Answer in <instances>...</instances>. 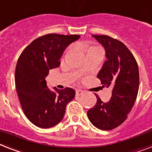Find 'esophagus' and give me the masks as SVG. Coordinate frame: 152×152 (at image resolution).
<instances>
[{"instance_id":"34e87169","label":"esophagus","mask_w":152,"mask_h":152,"mask_svg":"<svg viewBox=\"0 0 152 152\" xmlns=\"http://www.w3.org/2000/svg\"><path fill=\"white\" fill-rule=\"evenodd\" d=\"M83 94V91H81V90H76V94L77 96H80L82 95Z\"/></svg>"}]
</instances>
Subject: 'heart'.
<instances>
[{
    "label": "heart",
    "mask_w": 152,
    "mask_h": 152,
    "mask_svg": "<svg viewBox=\"0 0 152 152\" xmlns=\"http://www.w3.org/2000/svg\"><path fill=\"white\" fill-rule=\"evenodd\" d=\"M94 48H90V49H89V50H91V49H94Z\"/></svg>",
    "instance_id": "obj_1"
}]
</instances>
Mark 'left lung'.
<instances>
[{
	"mask_svg": "<svg viewBox=\"0 0 152 152\" xmlns=\"http://www.w3.org/2000/svg\"><path fill=\"white\" fill-rule=\"evenodd\" d=\"M105 50L107 60L97 73L103 87H112L109 102L98 95L97 103L89 109L87 116L95 127L109 130L119 126L127 118L137 99L139 89V69L136 59L125 44L105 35H92Z\"/></svg>",
	"mask_w": 152,
	"mask_h": 152,
	"instance_id": "obj_1",
	"label": "left lung"
}]
</instances>
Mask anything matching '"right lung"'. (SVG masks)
Masks as SVG:
<instances>
[{
	"label": "right lung",
	"instance_id": "right-lung-1",
	"mask_svg": "<svg viewBox=\"0 0 152 152\" xmlns=\"http://www.w3.org/2000/svg\"><path fill=\"white\" fill-rule=\"evenodd\" d=\"M79 35L47 34L25 48L15 69V87L26 116L40 128H50L63 119L66 105L75 97L70 87L48 88L45 80L49 70L60 65L65 48Z\"/></svg>",
	"mask_w": 152,
	"mask_h": 152
}]
</instances>
